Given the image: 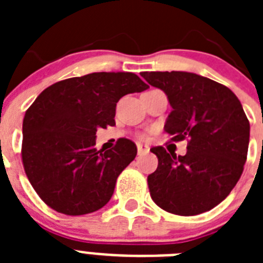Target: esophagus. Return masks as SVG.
Instances as JSON below:
<instances>
[{
  "mask_svg": "<svg viewBox=\"0 0 263 263\" xmlns=\"http://www.w3.org/2000/svg\"><path fill=\"white\" fill-rule=\"evenodd\" d=\"M137 150H138V155L146 154L148 152V146L142 145V143H137Z\"/></svg>",
  "mask_w": 263,
  "mask_h": 263,
  "instance_id": "obj_1",
  "label": "esophagus"
}]
</instances>
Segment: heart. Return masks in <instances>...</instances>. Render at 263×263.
Wrapping results in <instances>:
<instances>
[{
  "label": "heart",
  "mask_w": 263,
  "mask_h": 263,
  "mask_svg": "<svg viewBox=\"0 0 263 263\" xmlns=\"http://www.w3.org/2000/svg\"><path fill=\"white\" fill-rule=\"evenodd\" d=\"M142 138H145V137H142Z\"/></svg>",
  "instance_id": "heart-1"
}]
</instances>
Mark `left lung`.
Instances as JSON below:
<instances>
[{"label": "left lung", "mask_w": 263, "mask_h": 263, "mask_svg": "<svg viewBox=\"0 0 263 263\" xmlns=\"http://www.w3.org/2000/svg\"><path fill=\"white\" fill-rule=\"evenodd\" d=\"M167 95L173 110L164 125L171 141H188L185 155L163 146L150 152L158 167L147 176L150 195L162 210L194 216L221 203L237 184L248 155L250 125L240 100L225 85L191 72H142Z\"/></svg>", "instance_id": "obj_1"}]
</instances>
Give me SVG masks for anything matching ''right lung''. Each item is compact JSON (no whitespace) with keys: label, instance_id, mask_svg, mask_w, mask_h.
Here are the masks:
<instances>
[{"label":"right lung","instance_id":"1","mask_svg":"<svg viewBox=\"0 0 263 263\" xmlns=\"http://www.w3.org/2000/svg\"><path fill=\"white\" fill-rule=\"evenodd\" d=\"M147 88L132 72H93L58 81L36 97L23 118L21 153L27 179L50 208L80 216L110 200L137 146L120 138L110 150H96V132L116 125L121 97Z\"/></svg>","mask_w":263,"mask_h":263}]
</instances>
